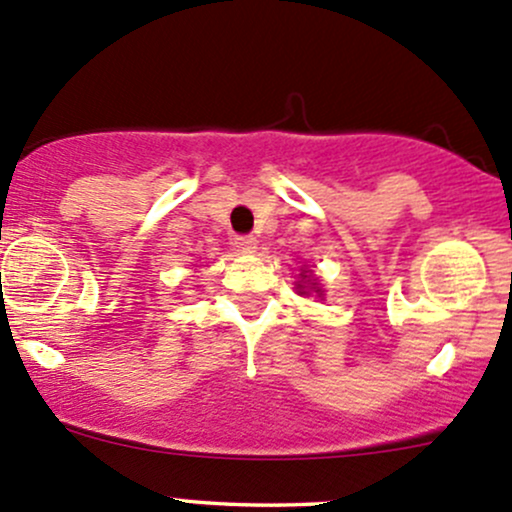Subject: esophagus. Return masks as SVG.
Returning <instances> with one entry per match:
<instances>
[{"label": "esophagus", "mask_w": 512, "mask_h": 512, "mask_svg": "<svg viewBox=\"0 0 512 512\" xmlns=\"http://www.w3.org/2000/svg\"><path fill=\"white\" fill-rule=\"evenodd\" d=\"M235 247H240L243 252H255L257 240L252 238V235H238V238H235Z\"/></svg>", "instance_id": "34e87169"}]
</instances>
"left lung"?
Here are the masks:
<instances>
[{"instance_id": "left-lung-1", "label": "left lung", "mask_w": 512, "mask_h": 512, "mask_svg": "<svg viewBox=\"0 0 512 512\" xmlns=\"http://www.w3.org/2000/svg\"><path fill=\"white\" fill-rule=\"evenodd\" d=\"M301 282H296V289H299V294H311V291H316L318 296H323V289H320L318 279L313 277L311 269H301Z\"/></svg>"}]
</instances>
